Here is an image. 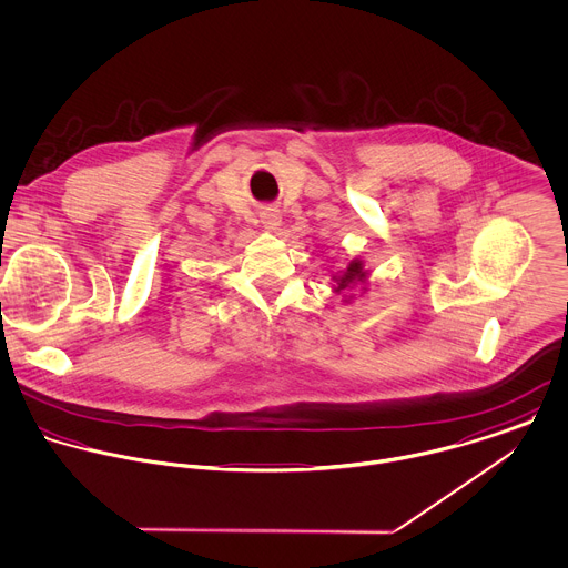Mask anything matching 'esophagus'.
<instances>
[{
  "label": "esophagus",
  "mask_w": 568,
  "mask_h": 568,
  "mask_svg": "<svg viewBox=\"0 0 568 568\" xmlns=\"http://www.w3.org/2000/svg\"><path fill=\"white\" fill-rule=\"evenodd\" d=\"M260 222L264 229L275 231L282 224V213L277 209H262L260 211Z\"/></svg>",
  "instance_id": "1"
}]
</instances>
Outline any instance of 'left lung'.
<instances>
[{
	"mask_svg": "<svg viewBox=\"0 0 568 568\" xmlns=\"http://www.w3.org/2000/svg\"><path fill=\"white\" fill-rule=\"evenodd\" d=\"M366 280H368V271L364 268V262H362L359 257H353L344 271H339V273L333 275L331 288H333L337 295L344 293L342 297H344V302L348 304L351 300H355V295L351 293L355 286H362V293H366Z\"/></svg>",
	"mask_w": 568,
	"mask_h": 568,
	"instance_id": "8db88e82",
	"label": "left lung"
}]
</instances>
